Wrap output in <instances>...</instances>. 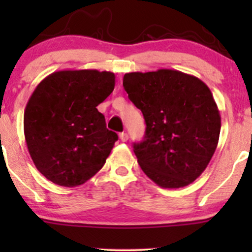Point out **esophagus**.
<instances>
[{
  "instance_id": "esophagus-1",
  "label": "esophagus",
  "mask_w": 252,
  "mask_h": 252,
  "mask_svg": "<svg viewBox=\"0 0 252 252\" xmlns=\"http://www.w3.org/2000/svg\"><path fill=\"white\" fill-rule=\"evenodd\" d=\"M120 138H121V141H122V142H126V141H128V138H129V136H128V134H126V132H121Z\"/></svg>"
}]
</instances>
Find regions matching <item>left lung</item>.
<instances>
[{"instance_id":"1","label":"left lung","mask_w":252,"mask_h":252,"mask_svg":"<svg viewBox=\"0 0 252 252\" xmlns=\"http://www.w3.org/2000/svg\"><path fill=\"white\" fill-rule=\"evenodd\" d=\"M123 86L146 121L144 140L134 143L144 174L162 189H180L199 178L215 154L221 126L209 86L166 68L126 73Z\"/></svg>"}]
</instances>
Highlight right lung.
Listing matches in <instances>:
<instances>
[{
    "instance_id": "1",
    "label": "right lung",
    "mask_w": 252,
    "mask_h": 252,
    "mask_svg": "<svg viewBox=\"0 0 252 252\" xmlns=\"http://www.w3.org/2000/svg\"><path fill=\"white\" fill-rule=\"evenodd\" d=\"M114 88L115 74L97 70L58 71L36 86L24 129L32 160L46 179L76 187L104 166L118 136L106 129L97 106Z\"/></svg>"
}]
</instances>
